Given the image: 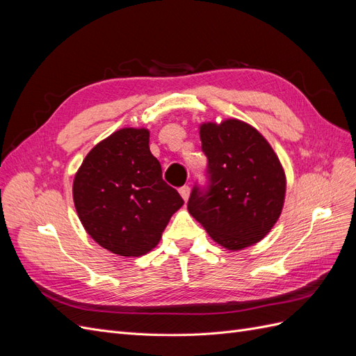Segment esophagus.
Returning a JSON list of instances; mask_svg holds the SVG:
<instances>
[{
	"instance_id": "34e87169",
	"label": "esophagus",
	"mask_w": 356,
	"mask_h": 356,
	"mask_svg": "<svg viewBox=\"0 0 356 356\" xmlns=\"http://www.w3.org/2000/svg\"><path fill=\"white\" fill-rule=\"evenodd\" d=\"M179 195L182 196V199H184V200L187 202V200H188V197H190V188H188L187 186L181 187V188H179Z\"/></svg>"
}]
</instances>
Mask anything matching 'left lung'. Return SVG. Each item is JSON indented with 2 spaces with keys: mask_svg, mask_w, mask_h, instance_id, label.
Segmentation results:
<instances>
[{
  "mask_svg": "<svg viewBox=\"0 0 356 356\" xmlns=\"http://www.w3.org/2000/svg\"><path fill=\"white\" fill-rule=\"evenodd\" d=\"M202 149L208 156L211 188H195L188 212L213 242L241 251L263 241L284 209L285 169L267 139L239 118L203 122Z\"/></svg>",
  "mask_w": 356,
  "mask_h": 356,
  "instance_id": "1",
  "label": "left lung"
}]
</instances>
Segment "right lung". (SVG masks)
<instances>
[{"label":"right lung","mask_w":356,"mask_h":356,"mask_svg":"<svg viewBox=\"0 0 356 356\" xmlns=\"http://www.w3.org/2000/svg\"><path fill=\"white\" fill-rule=\"evenodd\" d=\"M72 199L90 238L122 257H141L182 204L149 152V131L123 127L96 144L75 172Z\"/></svg>","instance_id":"right-lung-1"}]
</instances>
